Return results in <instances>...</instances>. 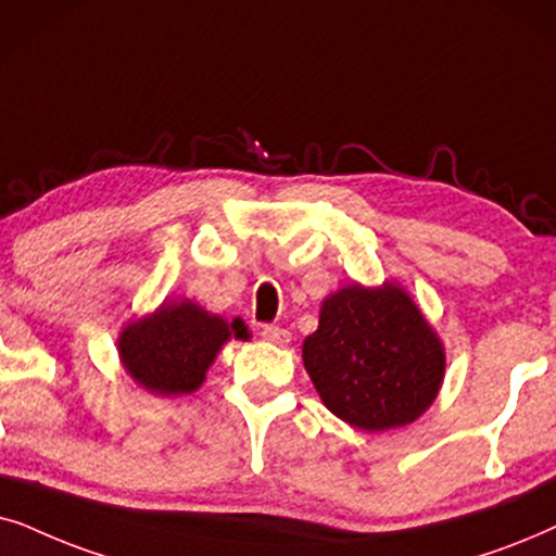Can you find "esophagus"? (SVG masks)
<instances>
[{"label": "esophagus", "instance_id": "34e87169", "mask_svg": "<svg viewBox=\"0 0 556 556\" xmlns=\"http://www.w3.org/2000/svg\"><path fill=\"white\" fill-rule=\"evenodd\" d=\"M258 336H262L264 340H269V343L274 345H285L290 343V330L279 328V325H262V330H258Z\"/></svg>", "mask_w": 556, "mask_h": 556}]
</instances>
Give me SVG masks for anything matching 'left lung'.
I'll list each match as a JSON object with an SVG mask.
<instances>
[{
    "instance_id": "8db88e82",
    "label": "left lung",
    "mask_w": 556,
    "mask_h": 556,
    "mask_svg": "<svg viewBox=\"0 0 556 556\" xmlns=\"http://www.w3.org/2000/svg\"><path fill=\"white\" fill-rule=\"evenodd\" d=\"M302 361L325 406L366 432L417 419L445 374L440 338L394 285H353L325 300Z\"/></svg>"
}]
</instances>
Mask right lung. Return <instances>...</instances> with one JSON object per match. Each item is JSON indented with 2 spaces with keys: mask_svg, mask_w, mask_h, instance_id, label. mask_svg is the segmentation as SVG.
<instances>
[{
  "mask_svg": "<svg viewBox=\"0 0 556 556\" xmlns=\"http://www.w3.org/2000/svg\"><path fill=\"white\" fill-rule=\"evenodd\" d=\"M249 338L239 317L233 323L208 315L192 302L162 305L118 338L124 366L152 394L177 396L195 391L228 338Z\"/></svg>",
  "mask_w": 556,
  "mask_h": 556,
  "instance_id": "obj_1",
  "label": "right lung"
}]
</instances>
